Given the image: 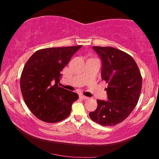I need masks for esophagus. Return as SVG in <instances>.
<instances>
[{"label": "esophagus", "instance_id": "1", "mask_svg": "<svg viewBox=\"0 0 159 159\" xmlns=\"http://www.w3.org/2000/svg\"><path fill=\"white\" fill-rule=\"evenodd\" d=\"M80 98H81L83 99H89V98H88V97H86V96L83 95H80Z\"/></svg>", "mask_w": 159, "mask_h": 159}]
</instances>
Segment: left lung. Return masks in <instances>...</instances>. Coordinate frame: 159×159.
<instances>
[{"instance_id":"1","label":"left lung","mask_w":159,"mask_h":159,"mask_svg":"<svg viewBox=\"0 0 159 159\" xmlns=\"http://www.w3.org/2000/svg\"><path fill=\"white\" fill-rule=\"evenodd\" d=\"M101 57L102 79L108 83V100L98 99V107L90 112L94 122L113 126L123 121L138 104L142 78L134 59L122 50L111 47L93 46Z\"/></svg>"}]
</instances>
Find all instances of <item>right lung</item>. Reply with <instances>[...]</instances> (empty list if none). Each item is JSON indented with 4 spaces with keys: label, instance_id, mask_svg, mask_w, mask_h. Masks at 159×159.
Returning <instances> with one entry per match:
<instances>
[{
    "label": "right lung",
    "instance_id": "1",
    "mask_svg": "<svg viewBox=\"0 0 159 159\" xmlns=\"http://www.w3.org/2000/svg\"><path fill=\"white\" fill-rule=\"evenodd\" d=\"M82 45L49 48L32 55L21 72L20 88L26 106L35 116L57 123L70 114L79 95L59 87L61 71Z\"/></svg>",
    "mask_w": 159,
    "mask_h": 159
}]
</instances>
